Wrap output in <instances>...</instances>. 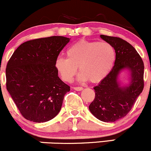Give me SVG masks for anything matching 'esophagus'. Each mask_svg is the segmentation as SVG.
<instances>
[{"label":"esophagus","mask_w":151,"mask_h":151,"mask_svg":"<svg viewBox=\"0 0 151 151\" xmlns=\"http://www.w3.org/2000/svg\"><path fill=\"white\" fill-rule=\"evenodd\" d=\"M73 89L74 90H76V91H82L83 89V88L82 87H74L73 88Z\"/></svg>","instance_id":"1"}]
</instances>
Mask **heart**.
I'll use <instances>...</instances> for the list:
<instances>
[{
	"label": "heart",
	"mask_w": 151,
	"mask_h": 151,
	"mask_svg": "<svg viewBox=\"0 0 151 151\" xmlns=\"http://www.w3.org/2000/svg\"><path fill=\"white\" fill-rule=\"evenodd\" d=\"M116 60V51L108 42L81 40L66 50V58L58 57L55 67L61 78L71 82L80 71L79 80L99 83L112 70Z\"/></svg>",
	"instance_id": "heart-1"
}]
</instances>
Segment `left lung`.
Here are the masks:
<instances>
[{"label":"left lung","mask_w":151,"mask_h":151,"mask_svg":"<svg viewBox=\"0 0 151 151\" xmlns=\"http://www.w3.org/2000/svg\"><path fill=\"white\" fill-rule=\"evenodd\" d=\"M101 38L113 46L116 60L108 75L93 88L96 96L89 110L100 121L115 122L130 112L143 91L144 64L136 50L125 40L105 35H101ZM123 69L131 72V82L126 87L121 86L117 81Z\"/></svg>","instance_id":"1"}]
</instances>
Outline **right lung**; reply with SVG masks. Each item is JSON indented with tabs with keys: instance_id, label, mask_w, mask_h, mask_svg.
Returning a JSON list of instances; mask_svg holds the SVG:
<instances>
[{
	"instance_id": "right-lung-1",
	"label": "right lung",
	"mask_w": 151,
	"mask_h": 151,
	"mask_svg": "<svg viewBox=\"0 0 151 151\" xmlns=\"http://www.w3.org/2000/svg\"><path fill=\"white\" fill-rule=\"evenodd\" d=\"M70 40L51 36L28 40L8 60L6 88L25 119L43 123L60 112L70 86L58 77L55 63Z\"/></svg>"
}]
</instances>
